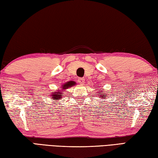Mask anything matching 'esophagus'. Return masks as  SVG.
<instances>
[{
    "label": "esophagus",
    "mask_w": 158,
    "mask_h": 158,
    "mask_svg": "<svg viewBox=\"0 0 158 158\" xmlns=\"http://www.w3.org/2000/svg\"><path fill=\"white\" fill-rule=\"evenodd\" d=\"M84 81H85V79L84 78H82V77H80V78L78 79V81H79V84H84Z\"/></svg>",
    "instance_id": "esophagus-1"
}]
</instances>
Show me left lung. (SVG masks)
Instances as JSON below:
<instances>
[{
  "instance_id": "8db88e82",
  "label": "left lung",
  "mask_w": 158,
  "mask_h": 158,
  "mask_svg": "<svg viewBox=\"0 0 158 158\" xmlns=\"http://www.w3.org/2000/svg\"><path fill=\"white\" fill-rule=\"evenodd\" d=\"M98 91H99V90H98Z\"/></svg>"
}]
</instances>
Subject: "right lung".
Instances as JSON below:
<instances>
[{"mask_svg":"<svg viewBox=\"0 0 158 158\" xmlns=\"http://www.w3.org/2000/svg\"><path fill=\"white\" fill-rule=\"evenodd\" d=\"M74 84H75V83L73 82V81H69L68 83H66V84H65L64 85H63L62 88H60V89H62L63 90H60L59 92H53V93L52 94V99L53 100H60V99H61L62 98V96L63 94V90H65L66 89H68V88L69 87H71L72 85H73Z\"/></svg>","mask_w":158,"mask_h":158,"instance_id":"obj_1","label":"right lung"}]
</instances>
